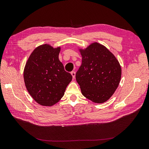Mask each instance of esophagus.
Wrapping results in <instances>:
<instances>
[{
  "label": "esophagus",
  "instance_id": "34e87169",
  "mask_svg": "<svg viewBox=\"0 0 149 149\" xmlns=\"http://www.w3.org/2000/svg\"><path fill=\"white\" fill-rule=\"evenodd\" d=\"M71 75H72V77L75 78V72L74 71L71 72Z\"/></svg>",
  "mask_w": 149,
  "mask_h": 149
}]
</instances>
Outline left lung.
<instances>
[{"mask_svg":"<svg viewBox=\"0 0 149 149\" xmlns=\"http://www.w3.org/2000/svg\"><path fill=\"white\" fill-rule=\"evenodd\" d=\"M82 64L76 72V81L82 94L96 103L111 97L119 85L121 66L111 52L103 45L94 43L80 49Z\"/></svg>","mask_w":149,"mask_h":149,"instance_id":"obj_1","label":"left lung"}]
</instances>
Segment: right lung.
Returning <instances> with one entry per match:
<instances>
[{"label":"right lung","mask_w":149,"mask_h":149,"mask_svg":"<svg viewBox=\"0 0 149 149\" xmlns=\"http://www.w3.org/2000/svg\"><path fill=\"white\" fill-rule=\"evenodd\" d=\"M60 48L43 45L34 49L26 63L24 83L28 93L38 104L51 106L62 98L72 75L58 59Z\"/></svg>","instance_id":"add662e5"}]
</instances>
